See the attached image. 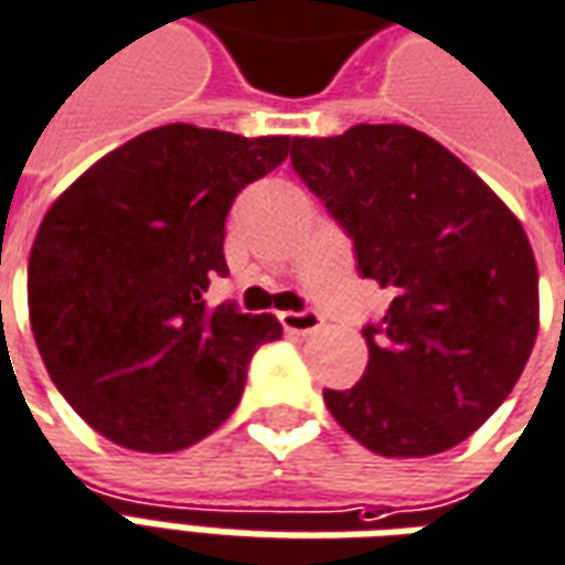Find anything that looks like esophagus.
Listing matches in <instances>:
<instances>
[{
	"label": "esophagus",
	"mask_w": 565,
	"mask_h": 565,
	"mask_svg": "<svg viewBox=\"0 0 565 565\" xmlns=\"http://www.w3.org/2000/svg\"><path fill=\"white\" fill-rule=\"evenodd\" d=\"M284 323V330H290V333H299V337H306V333H315L318 327H321V315H315V311H281L278 315Z\"/></svg>",
	"instance_id": "1"
}]
</instances>
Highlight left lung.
Returning <instances> with one entry per match:
<instances>
[{"label":"left lung","mask_w":565,"mask_h":565,"mask_svg":"<svg viewBox=\"0 0 565 565\" xmlns=\"http://www.w3.org/2000/svg\"><path fill=\"white\" fill-rule=\"evenodd\" d=\"M296 173L354 238L358 269L394 294L364 327L366 373L323 392L379 456L461 444L502 406L539 337V269L523 223L447 146L409 125L296 137Z\"/></svg>","instance_id":"left-lung-1"}]
</instances>
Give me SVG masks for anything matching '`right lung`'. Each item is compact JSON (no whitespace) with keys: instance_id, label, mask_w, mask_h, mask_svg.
I'll use <instances>...</instances> for the list:
<instances>
[{"instance_id":"obj_1","label":"right lung","mask_w":565,"mask_h":565,"mask_svg":"<svg viewBox=\"0 0 565 565\" xmlns=\"http://www.w3.org/2000/svg\"><path fill=\"white\" fill-rule=\"evenodd\" d=\"M294 140L161 125L66 186L35 232L26 306L51 382L118 447L177 452L216 431L275 315L207 311L226 214Z\"/></svg>"}]
</instances>
